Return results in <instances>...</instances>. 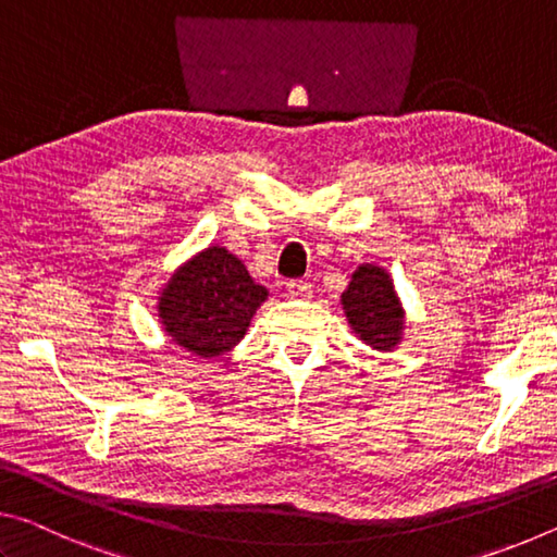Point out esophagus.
<instances>
[{
  "mask_svg": "<svg viewBox=\"0 0 557 557\" xmlns=\"http://www.w3.org/2000/svg\"><path fill=\"white\" fill-rule=\"evenodd\" d=\"M286 294H288V298H294V300H308L311 298V284H308V281H290V284H286Z\"/></svg>",
  "mask_w": 557,
  "mask_h": 557,
  "instance_id": "1",
  "label": "esophagus"
}]
</instances>
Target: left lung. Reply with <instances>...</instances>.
Returning a JSON list of instances; mask_svg holds the SVG:
<instances>
[{"instance_id": "left-lung-1", "label": "left lung", "mask_w": 557, "mask_h": 557, "mask_svg": "<svg viewBox=\"0 0 557 557\" xmlns=\"http://www.w3.org/2000/svg\"><path fill=\"white\" fill-rule=\"evenodd\" d=\"M343 313L355 338L377 352H392L403 345L405 306L399 300L385 267L360 263L341 296Z\"/></svg>"}]
</instances>
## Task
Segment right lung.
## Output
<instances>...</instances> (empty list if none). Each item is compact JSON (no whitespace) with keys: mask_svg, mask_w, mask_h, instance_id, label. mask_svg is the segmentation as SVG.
Masks as SVG:
<instances>
[{"mask_svg":"<svg viewBox=\"0 0 557 557\" xmlns=\"http://www.w3.org/2000/svg\"><path fill=\"white\" fill-rule=\"evenodd\" d=\"M269 290L224 246H207L170 273L158 294V321L168 338L202 360L234 350Z\"/></svg>","mask_w":557,"mask_h":557,"instance_id":"add662e5","label":"right lung"}]
</instances>
